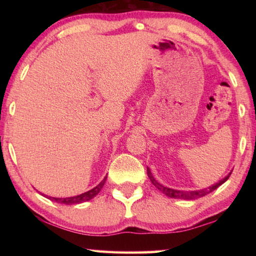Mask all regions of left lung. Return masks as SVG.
Wrapping results in <instances>:
<instances>
[{"instance_id":"8db88e82","label":"left lung","mask_w":256,"mask_h":256,"mask_svg":"<svg viewBox=\"0 0 256 256\" xmlns=\"http://www.w3.org/2000/svg\"><path fill=\"white\" fill-rule=\"evenodd\" d=\"M146 174H148L149 178L151 180V183H152L159 190H162V192L164 194V196H167L168 198H180V200H196V198L204 196H206V194L211 193L212 190H214L216 188H218L220 185H222L224 182H226L229 178V176H230L232 172H229V174L226 177H224V178L220 180L218 183H216L214 185L209 186V188H202V190H174V188H166V186L162 185V184L158 183V182L154 180V177L152 176V174H151L149 167L146 168Z\"/></svg>"}]
</instances>
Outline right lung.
I'll use <instances>...</instances> for the list:
<instances>
[{
    "instance_id": "obj_1",
    "label": "right lung",
    "mask_w": 256,
    "mask_h": 256,
    "mask_svg": "<svg viewBox=\"0 0 256 256\" xmlns=\"http://www.w3.org/2000/svg\"><path fill=\"white\" fill-rule=\"evenodd\" d=\"M107 176L104 178L100 183H99L96 188H92L88 192H84L82 194H79V196H71V198H52V196H46L47 198H50L52 201H55L58 203H60V204H68V206H71V204H79V203L82 202H86V201H89L94 198V196H97V194L100 192V190L102 188L104 184H105Z\"/></svg>"
}]
</instances>
